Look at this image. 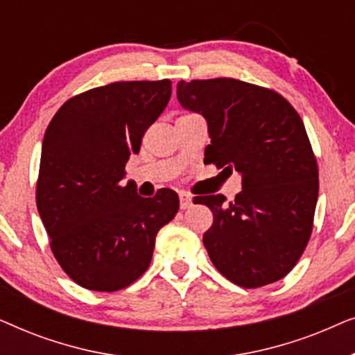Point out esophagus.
<instances>
[{
	"instance_id": "34e87169",
	"label": "esophagus",
	"mask_w": 355,
	"mask_h": 355,
	"mask_svg": "<svg viewBox=\"0 0 355 355\" xmlns=\"http://www.w3.org/2000/svg\"><path fill=\"white\" fill-rule=\"evenodd\" d=\"M179 202H181V210H187V208L192 207V197L187 196V193H181Z\"/></svg>"
}]
</instances>
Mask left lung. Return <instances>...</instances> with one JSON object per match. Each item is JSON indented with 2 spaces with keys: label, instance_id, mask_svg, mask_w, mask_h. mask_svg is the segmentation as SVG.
<instances>
[{
  "label": "left lung",
  "instance_id": "8db88e82",
  "mask_svg": "<svg viewBox=\"0 0 355 355\" xmlns=\"http://www.w3.org/2000/svg\"><path fill=\"white\" fill-rule=\"evenodd\" d=\"M178 100L207 121L205 162L242 178L230 203L221 193L193 198L213 213L203 234L213 265L242 288L284 278L307 247L318 198L317 159L297 111L236 79L181 80Z\"/></svg>",
  "mask_w": 355,
  "mask_h": 355
}]
</instances>
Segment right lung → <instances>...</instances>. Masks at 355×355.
<instances>
[{
    "label": "right lung",
    "mask_w": 355,
    "mask_h": 355,
    "mask_svg": "<svg viewBox=\"0 0 355 355\" xmlns=\"http://www.w3.org/2000/svg\"><path fill=\"white\" fill-rule=\"evenodd\" d=\"M169 98L168 79L114 82L72 96L48 124L37 208L58 263L82 288L113 293L132 284L152 261L158 231L176 216L171 189L144 198L121 184Z\"/></svg>",
    "instance_id": "1"
}]
</instances>
